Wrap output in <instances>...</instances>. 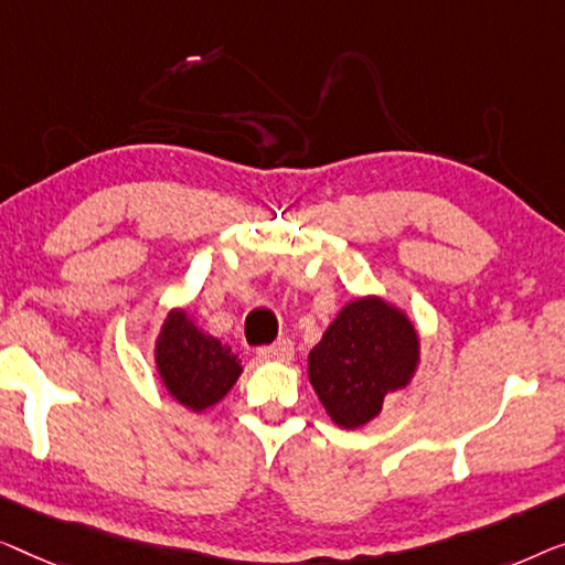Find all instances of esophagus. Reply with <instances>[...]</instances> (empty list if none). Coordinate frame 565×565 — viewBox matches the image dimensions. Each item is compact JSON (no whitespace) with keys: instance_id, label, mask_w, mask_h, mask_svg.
Segmentation results:
<instances>
[{"instance_id":"obj_1","label":"esophagus","mask_w":565,"mask_h":565,"mask_svg":"<svg viewBox=\"0 0 565 565\" xmlns=\"http://www.w3.org/2000/svg\"><path fill=\"white\" fill-rule=\"evenodd\" d=\"M258 355H260V359H264V361L286 363V361H291V355H294V345H291V340H276L274 345L260 348Z\"/></svg>"}]
</instances>
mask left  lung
I'll return each mask as SVG.
<instances>
[{
  "label": "left lung",
  "mask_w": 565,
  "mask_h": 565,
  "mask_svg": "<svg viewBox=\"0 0 565 565\" xmlns=\"http://www.w3.org/2000/svg\"><path fill=\"white\" fill-rule=\"evenodd\" d=\"M419 348V332L402 307L363 294L340 309L309 351V384L332 423L359 430L381 415L388 394L409 386Z\"/></svg>",
  "instance_id": "obj_1"
}]
</instances>
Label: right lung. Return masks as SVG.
<instances>
[{"mask_svg": "<svg viewBox=\"0 0 565 565\" xmlns=\"http://www.w3.org/2000/svg\"><path fill=\"white\" fill-rule=\"evenodd\" d=\"M153 361L158 379L173 402L202 415L225 399L243 365L210 332L196 328L186 307H171L156 335Z\"/></svg>", "mask_w": 565, "mask_h": 565, "instance_id": "add662e5", "label": "right lung"}]
</instances>
